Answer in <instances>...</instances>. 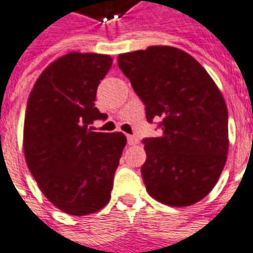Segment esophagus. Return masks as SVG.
Wrapping results in <instances>:
<instances>
[{"mask_svg": "<svg viewBox=\"0 0 253 253\" xmlns=\"http://www.w3.org/2000/svg\"><path fill=\"white\" fill-rule=\"evenodd\" d=\"M127 142H128V145H137L138 144V139L134 135H127Z\"/></svg>", "mask_w": 253, "mask_h": 253, "instance_id": "esophagus-1", "label": "esophagus"}]
</instances>
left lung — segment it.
<instances>
[{"instance_id": "left-lung-1", "label": "left lung", "mask_w": 253, "mask_h": 253, "mask_svg": "<svg viewBox=\"0 0 253 253\" xmlns=\"http://www.w3.org/2000/svg\"><path fill=\"white\" fill-rule=\"evenodd\" d=\"M118 65L144 101L148 122L162 121V135L144 141L146 192L171 207L203 200L216 185L229 152L227 107L216 84L178 47L122 53Z\"/></svg>"}]
</instances>
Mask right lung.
<instances>
[{"label": "right lung", "instance_id": "right-lung-1", "mask_svg": "<svg viewBox=\"0 0 253 253\" xmlns=\"http://www.w3.org/2000/svg\"><path fill=\"white\" fill-rule=\"evenodd\" d=\"M112 57L71 52L42 71L28 96L23 151L41 192L56 208L75 216L108 204L126 135L91 131L105 119L94 107L97 87Z\"/></svg>", "mask_w": 253, "mask_h": 253}]
</instances>
